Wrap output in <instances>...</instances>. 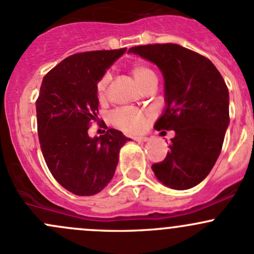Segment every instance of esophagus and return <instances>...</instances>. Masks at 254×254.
Returning <instances> with one entry per match:
<instances>
[{
	"mask_svg": "<svg viewBox=\"0 0 254 254\" xmlns=\"http://www.w3.org/2000/svg\"><path fill=\"white\" fill-rule=\"evenodd\" d=\"M133 139L135 140V142H139V143H143V142H146V140L149 139L148 137H134Z\"/></svg>",
	"mask_w": 254,
	"mask_h": 254,
	"instance_id": "34e87169",
	"label": "esophagus"
}]
</instances>
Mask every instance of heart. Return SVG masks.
Returning <instances> with one entry per match:
<instances>
[{
  "label": "heart",
  "mask_w": 254,
  "mask_h": 254,
  "mask_svg": "<svg viewBox=\"0 0 254 254\" xmlns=\"http://www.w3.org/2000/svg\"><path fill=\"white\" fill-rule=\"evenodd\" d=\"M130 73L133 74L134 79L139 83L140 87L145 84L149 79L155 77L154 70L145 64H134L130 66ZM156 78V77H155ZM110 75L109 73H104L96 82L95 89L98 98L100 100L105 99L108 93ZM148 120V112L135 108H119L110 114V121L115 127L120 128L124 132L134 134L144 129Z\"/></svg>",
  "instance_id": "heart-1"
}]
</instances>
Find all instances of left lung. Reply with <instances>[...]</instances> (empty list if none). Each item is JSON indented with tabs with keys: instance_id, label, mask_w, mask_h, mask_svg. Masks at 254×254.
Instances as JSON below:
<instances>
[{
	"instance_id": "obj_1",
	"label": "left lung",
	"mask_w": 254,
	"mask_h": 254,
	"mask_svg": "<svg viewBox=\"0 0 254 254\" xmlns=\"http://www.w3.org/2000/svg\"><path fill=\"white\" fill-rule=\"evenodd\" d=\"M128 51L155 64L165 79L166 108L155 129L175 130V137L166 158L151 169L172 190L194 187L218 160L229 126L224 78L210 60L177 44H149Z\"/></svg>"
}]
</instances>
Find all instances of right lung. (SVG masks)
<instances>
[{"mask_svg": "<svg viewBox=\"0 0 254 254\" xmlns=\"http://www.w3.org/2000/svg\"><path fill=\"white\" fill-rule=\"evenodd\" d=\"M98 50L70 55L44 77L36 100L38 135L44 159L57 182L77 195H93L112 180L121 146L120 130L90 138L99 114L96 82L125 54Z\"/></svg>", "mask_w": 254, "mask_h": 254, "instance_id": "1", "label": "right lung"}]
</instances>
